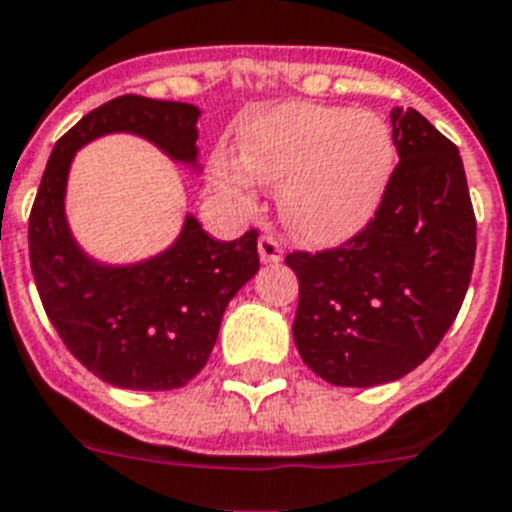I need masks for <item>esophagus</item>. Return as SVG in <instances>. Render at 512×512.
Instances as JSON below:
<instances>
[{
	"label": "esophagus",
	"mask_w": 512,
	"mask_h": 512,
	"mask_svg": "<svg viewBox=\"0 0 512 512\" xmlns=\"http://www.w3.org/2000/svg\"><path fill=\"white\" fill-rule=\"evenodd\" d=\"M259 256L264 264H277V261H282V256H285V248H282V243L274 238V235H261Z\"/></svg>",
	"instance_id": "esophagus-1"
}]
</instances>
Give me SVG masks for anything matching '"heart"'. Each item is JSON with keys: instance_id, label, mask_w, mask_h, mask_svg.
I'll list each match as a JSON object with an SVG mask.
<instances>
[{"instance_id": "heart-1", "label": "heart", "mask_w": 512, "mask_h": 512, "mask_svg": "<svg viewBox=\"0 0 512 512\" xmlns=\"http://www.w3.org/2000/svg\"><path fill=\"white\" fill-rule=\"evenodd\" d=\"M240 167L217 164L214 183L251 204L253 180L280 185L285 225L306 243H340L377 211L390 183L395 143L374 112L282 104L240 130Z\"/></svg>"}]
</instances>
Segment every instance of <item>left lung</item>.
Masks as SVG:
<instances>
[{
    "mask_svg": "<svg viewBox=\"0 0 512 512\" xmlns=\"http://www.w3.org/2000/svg\"><path fill=\"white\" fill-rule=\"evenodd\" d=\"M400 162L358 235L287 253L298 274L295 348L337 387L395 382L432 356L466 298L476 217L458 146L416 109H392Z\"/></svg>",
    "mask_w": 512,
    "mask_h": 512,
    "instance_id": "obj_1",
    "label": "left lung"
}]
</instances>
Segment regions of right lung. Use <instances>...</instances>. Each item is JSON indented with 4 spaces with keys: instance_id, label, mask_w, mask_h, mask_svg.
Returning <instances> with one entry per match:
<instances>
[{
    "instance_id": "right-lung-1",
    "label": "right lung",
    "mask_w": 512,
    "mask_h": 512,
    "mask_svg": "<svg viewBox=\"0 0 512 512\" xmlns=\"http://www.w3.org/2000/svg\"><path fill=\"white\" fill-rule=\"evenodd\" d=\"M198 107L117 96L88 112L54 146L28 219L38 295L67 350L101 382L122 390H177L204 369L227 303L259 272V232L214 240L185 217L167 251L138 264L91 259L65 217L78 149L109 133H133L198 170Z\"/></svg>"
}]
</instances>
